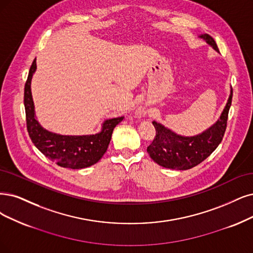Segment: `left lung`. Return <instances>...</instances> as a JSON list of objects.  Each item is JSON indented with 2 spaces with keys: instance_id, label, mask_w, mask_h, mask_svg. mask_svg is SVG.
Instances as JSON below:
<instances>
[{
  "instance_id": "left-lung-1",
  "label": "left lung",
  "mask_w": 253,
  "mask_h": 253,
  "mask_svg": "<svg viewBox=\"0 0 253 253\" xmlns=\"http://www.w3.org/2000/svg\"><path fill=\"white\" fill-rule=\"evenodd\" d=\"M203 39L213 50L219 52L216 42L209 34H202ZM232 88L220 119L202 133L194 136L177 134L161 123L153 121L156 135L148 146L147 152L152 160L164 168L173 170H189L202 163L217 149L222 142L227 125L228 111L231 105Z\"/></svg>"
}]
</instances>
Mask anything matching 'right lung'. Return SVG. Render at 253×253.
I'll list each match as a JSON object with an SVG mask.
<instances>
[{
    "instance_id": "add662e5",
    "label": "right lung",
    "mask_w": 253,
    "mask_h": 253,
    "mask_svg": "<svg viewBox=\"0 0 253 253\" xmlns=\"http://www.w3.org/2000/svg\"><path fill=\"white\" fill-rule=\"evenodd\" d=\"M36 71L34 59L25 84L24 104L27 130L34 146L49 160L69 169H83L98 163L106 152L114 128L124 117L104 121L99 133L89 135H61L42 127L36 120L31 93V79Z\"/></svg>"
}]
</instances>
